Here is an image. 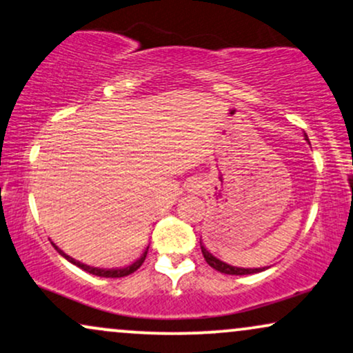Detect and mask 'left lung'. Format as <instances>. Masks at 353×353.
I'll use <instances>...</instances> for the list:
<instances>
[{"mask_svg":"<svg viewBox=\"0 0 353 353\" xmlns=\"http://www.w3.org/2000/svg\"><path fill=\"white\" fill-rule=\"evenodd\" d=\"M304 139L309 143L307 134H304ZM201 248H202V254H203V258H205V261L209 263L212 268L220 271V273H225V274H253V273H261V271L266 270V268H239V266H232V265H228V263L219 260L217 256H214V254H212L209 250L203 246L202 241H201Z\"/></svg>","mask_w":353,"mask_h":353,"instance_id":"left-lung-1","label":"left lung"}]
</instances>
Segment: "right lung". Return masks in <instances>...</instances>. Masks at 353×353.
Instances as JSON below:
<instances>
[{
  "mask_svg": "<svg viewBox=\"0 0 353 353\" xmlns=\"http://www.w3.org/2000/svg\"><path fill=\"white\" fill-rule=\"evenodd\" d=\"M54 245V243H52ZM55 246V245H54ZM148 248H150V246H148ZM148 248L144 250V253L141 254V256L138 258V260H136L134 263H131V265H128V266H125V268H113V270H103V268H93V266H88V265H83V263H80V261H77V260H74V258L72 256H69V254H65L62 252V250H59L57 246H55V250H57L59 253L62 254L63 258H65L67 261H70L72 265H75V266H79V268H82L83 271H87V273H90V274H95V276H101V278H123V276H128V274H131V273H134L136 270L139 268V266L143 265V261L146 260V254H148Z\"/></svg>",
  "mask_w": 353,
  "mask_h": 353,
  "instance_id": "right-lung-1",
  "label": "right lung"
}]
</instances>
